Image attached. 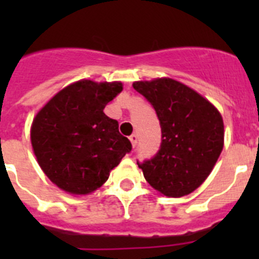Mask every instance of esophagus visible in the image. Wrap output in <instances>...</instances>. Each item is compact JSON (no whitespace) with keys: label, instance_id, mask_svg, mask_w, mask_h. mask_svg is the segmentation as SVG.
<instances>
[{"label":"esophagus","instance_id":"obj_1","mask_svg":"<svg viewBox=\"0 0 259 259\" xmlns=\"http://www.w3.org/2000/svg\"><path fill=\"white\" fill-rule=\"evenodd\" d=\"M129 139H130V142H132L133 148H135V146H137V143H138V137H137V135H135V134L130 135Z\"/></svg>","mask_w":259,"mask_h":259}]
</instances>
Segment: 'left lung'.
Wrapping results in <instances>:
<instances>
[{
	"label": "left lung",
	"instance_id": "obj_1",
	"mask_svg": "<svg viewBox=\"0 0 259 259\" xmlns=\"http://www.w3.org/2000/svg\"><path fill=\"white\" fill-rule=\"evenodd\" d=\"M133 88L155 110L161 127L160 148L140 163L146 182L166 197L197 189L209 176L223 149L219 111L202 95L171 79L138 81Z\"/></svg>",
	"mask_w": 259,
	"mask_h": 259
}]
</instances>
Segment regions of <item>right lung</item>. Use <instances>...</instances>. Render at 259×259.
Wrapping results in <instances>:
<instances>
[{
	"instance_id": "add662e5",
	"label": "right lung",
	"mask_w": 259,
	"mask_h": 259,
	"mask_svg": "<svg viewBox=\"0 0 259 259\" xmlns=\"http://www.w3.org/2000/svg\"><path fill=\"white\" fill-rule=\"evenodd\" d=\"M121 90V82L77 81L57 93L36 115L31 127L33 151L44 173L65 192L96 190L132 151V143L120 134L116 120L104 113Z\"/></svg>"
}]
</instances>
